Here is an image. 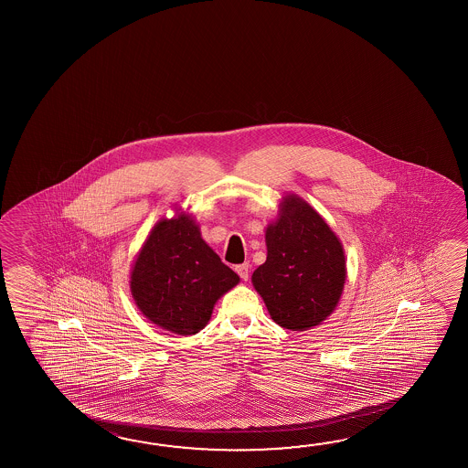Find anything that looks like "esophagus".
<instances>
[{"label":"esophagus","mask_w":468,"mask_h":468,"mask_svg":"<svg viewBox=\"0 0 468 468\" xmlns=\"http://www.w3.org/2000/svg\"><path fill=\"white\" fill-rule=\"evenodd\" d=\"M250 262H243V264H238L235 266V271H237L238 276L241 277L243 281H248V277H250Z\"/></svg>","instance_id":"esophagus-1"}]
</instances>
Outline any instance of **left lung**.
I'll return each mask as SVG.
<instances>
[{"label":"left lung","instance_id":"1","mask_svg":"<svg viewBox=\"0 0 468 468\" xmlns=\"http://www.w3.org/2000/svg\"><path fill=\"white\" fill-rule=\"evenodd\" d=\"M268 260L253 285L271 318L285 330L305 331L336 307L345 287L343 246L305 200L285 197L276 223L266 230Z\"/></svg>","mask_w":468,"mask_h":468}]
</instances>
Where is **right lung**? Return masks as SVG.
I'll return each instance as SVG.
<instances>
[{
    "label": "right lung",
    "instance_id": "add662e5",
    "mask_svg": "<svg viewBox=\"0 0 468 468\" xmlns=\"http://www.w3.org/2000/svg\"><path fill=\"white\" fill-rule=\"evenodd\" d=\"M239 277L200 238L191 217L161 220L138 253L131 289L150 322L176 335L199 333L215 302Z\"/></svg>",
    "mask_w": 468,
    "mask_h": 468
}]
</instances>
